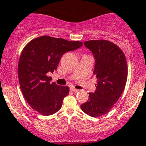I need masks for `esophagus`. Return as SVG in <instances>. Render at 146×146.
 I'll list each match as a JSON object with an SVG mask.
<instances>
[{
    "instance_id": "obj_1",
    "label": "esophagus",
    "mask_w": 146,
    "mask_h": 146,
    "mask_svg": "<svg viewBox=\"0 0 146 146\" xmlns=\"http://www.w3.org/2000/svg\"><path fill=\"white\" fill-rule=\"evenodd\" d=\"M70 90L71 91H73V92H78V90H77V89H76V88H70Z\"/></svg>"
}]
</instances>
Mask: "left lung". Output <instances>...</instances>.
<instances>
[{"mask_svg":"<svg viewBox=\"0 0 146 146\" xmlns=\"http://www.w3.org/2000/svg\"><path fill=\"white\" fill-rule=\"evenodd\" d=\"M84 45L95 58L97 87L80 108L90 117H98L109 112L121 95L127 80V63L122 50L110 41L90 40Z\"/></svg>","mask_w":146,"mask_h":146,"instance_id":"8db88e82","label":"left lung"}]
</instances>
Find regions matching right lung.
Returning a JSON list of instances; mask_svg holds the SVG:
<instances>
[{"instance_id":"1","label":"right lung","mask_w":146,"mask_h":146,"mask_svg":"<svg viewBox=\"0 0 146 146\" xmlns=\"http://www.w3.org/2000/svg\"><path fill=\"white\" fill-rule=\"evenodd\" d=\"M82 46L78 41L42 36L25 46L19 60L17 73L23 96L33 110L48 116L61 109L69 88L50 82L51 78L48 73L56 70L65 53Z\"/></svg>"}]
</instances>
